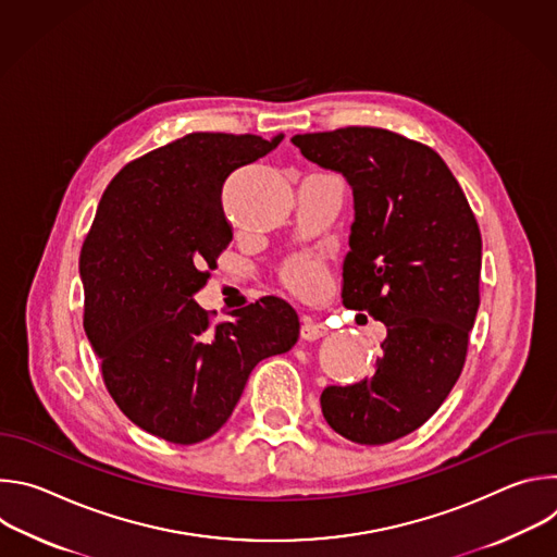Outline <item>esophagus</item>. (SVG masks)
<instances>
[{
	"instance_id": "34e87169",
	"label": "esophagus",
	"mask_w": 557,
	"mask_h": 557,
	"mask_svg": "<svg viewBox=\"0 0 557 557\" xmlns=\"http://www.w3.org/2000/svg\"><path fill=\"white\" fill-rule=\"evenodd\" d=\"M326 333H329V329L322 322H314V320H310V317H304L301 320V329H299L301 339L314 342V339H322Z\"/></svg>"
}]
</instances>
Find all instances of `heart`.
<instances>
[{
  "instance_id": "b5f03b06",
  "label": "heart",
  "mask_w": 557,
  "mask_h": 557,
  "mask_svg": "<svg viewBox=\"0 0 557 557\" xmlns=\"http://www.w3.org/2000/svg\"><path fill=\"white\" fill-rule=\"evenodd\" d=\"M324 277V267L320 260H314L310 256H299L293 258L284 271H282V280L288 288L297 290V293H312L317 286L322 284Z\"/></svg>"
}]
</instances>
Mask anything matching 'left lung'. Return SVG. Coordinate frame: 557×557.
Returning a JSON list of instances; mask_svg holds the SVG:
<instances>
[{
	"instance_id": "obj_1",
	"label": "left lung",
	"mask_w": 557,
	"mask_h": 557,
	"mask_svg": "<svg viewBox=\"0 0 557 557\" xmlns=\"http://www.w3.org/2000/svg\"><path fill=\"white\" fill-rule=\"evenodd\" d=\"M293 145L352 187L342 299L387 329L374 374L326 387L322 412L352 443H392L421 428L462 372L481 304V228L443 158L423 143L342 127L297 134Z\"/></svg>"
}]
</instances>
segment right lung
<instances>
[{"label":"right lung","mask_w":557,"mask_h":557,"mask_svg":"<svg viewBox=\"0 0 557 557\" xmlns=\"http://www.w3.org/2000/svg\"><path fill=\"white\" fill-rule=\"evenodd\" d=\"M282 138L187 134L127 163L99 202L78 260L84 329L114 404L158 438L194 445L213 436L251 370L299 337L297 312L280 297L215 326L194 299L233 237L224 181Z\"/></svg>","instance_id":"add662e5"}]
</instances>
